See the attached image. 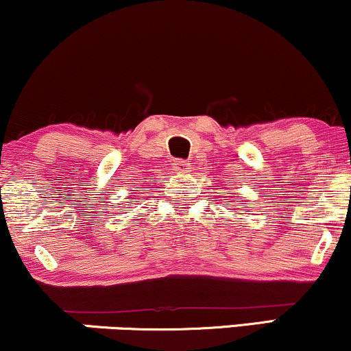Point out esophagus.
Instances as JSON below:
<instances>
[{
  "instance_id": "obj_1",
  "label": "esophagus",
  "mask_w": 351,
  "mask_h": 351,
  "mask_svg": "<svg viewBox=\"0 0 351 351\" xmlns=\"http://www.w3.org/2000/svg\"><path fill=\"white\" fill-rule=\"evenodd\" d=\"M173 167V171L178 173V175H184V173H189V163L186 160H175V162L171 163Z\"/></svg>"
}]
</instances>
